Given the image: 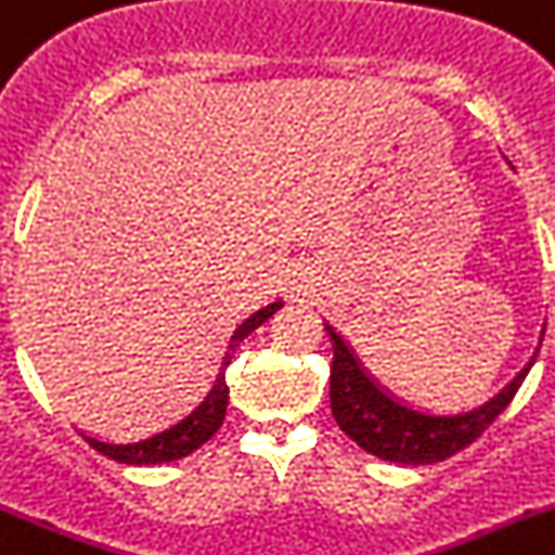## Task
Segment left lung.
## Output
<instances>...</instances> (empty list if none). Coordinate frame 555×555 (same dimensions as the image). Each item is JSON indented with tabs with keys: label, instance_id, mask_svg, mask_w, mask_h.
Wrapping results in <instances>:
<instances>
[{
	"label": "left lung",
	"instance_id": "8db88e82",
	"mask_svg": "<svg viewBox=\"0 0 555 555\" xmlns=\"http://www.w3.org/2000/svg\"><path fill=\"white\" fill-rule=\"evenodd\" d=\"M333 341V366H330V406H333L335 423L341 426L358 446L370 454L389 463L428 465L440 463L472 446L488 426H491L505 406L514 400L516 389L522 386L528 375L530 361L496 398L486 406L451 417H435L417 409H409L380 389L375 380L361 370L352 356V349L330 324H324Z\"/></svg>",
	"mask_w": 555,
	"mask_h": 555
}]
</instances>
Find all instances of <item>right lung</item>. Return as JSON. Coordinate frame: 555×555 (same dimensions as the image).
<instances>
[{
  "instance_id": "obj_1",
  "label": "right lung",
  "mask_w": 555,
  "mask_h": 555,
  "mask_svg": "<svg viewBox=\"0 0 555 555\" xmlns=\"http://www.w3.org/2000/svg\"><path fill=\"white\" fill-rule=\"evenodd\" d=\"M279 310V301L273 305L262 307V310H256L250 319H245L240 324V330L234 333L231 338V347H228V356L222 361V366L231 364V352L240 347L250 333H254L262 321H268L270 315ZM225 409H228V386H225V372H220V378L214 384V389L208 392V398L199 403L194 412L185 417L183 423H177L171 426L169 431H163V435L149 437L143 443H129V446H115V443H101L95 437H87L83 440L92 446L95 451H101L104 457L109 460H118V463H127V465H155V463H171V460H180V457H189L191 451H197L199 446L211 440L217 435V428L222 426L225 421Z\"/></svg>"
}]
</instances>
